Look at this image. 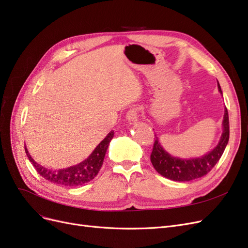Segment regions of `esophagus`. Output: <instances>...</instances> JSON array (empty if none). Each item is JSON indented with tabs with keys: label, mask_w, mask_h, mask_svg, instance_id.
<instances>
[{
	"label": "esophagus",
	"mask_w": 248,
	"mask_h": 248,
	"mask_svg": "<svg viewBox=\"0 0 248 248\" xmlns=\"http://www.w3.org/2000/svg\"><path fill=\"white\" fill-rule=\"evenodd\" d=\"M126 118L130 124H134L138 121L139 118V109L137 108H131L126 114Z\"/></svg>",
	"instance_id": "34e87169"
}]
</instances>
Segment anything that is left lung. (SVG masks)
Here are the masks:
<instances>
[{
    "instance_id": "obj_1",
    "label": "left lung",
    "mask_w": 248,
    "mask_h": 248,
    "mask_svg": "<svg viewBox=\"0 0 248 248\" xmlns=\"http://www.w3.org/2000/svg\"><path fill=\"white\" fill-rule=\"evenodd\" d=\"M217 87H218L219 92L222 94L218 81H217ZM222 126L223 132L218 145L211 152H209L208 154L202 157H199V158L181 159L172 157L168 152L164 151L163 148L160 146L158 139L156 138L153 145L151 157H150L154 169L161 176L172 180V181L179 182L191 181L193 179H198L207 175L214 168L215 164L218 162L224 149H226L228 145L230 138V124L227 108L224 110Z\"/></svg>"
}]
</instances>
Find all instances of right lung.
<instances>
[{
    "label": "right lung",
    "instance_id": "obj_1",
    "mask_svg": "<svg viewBox=\"0 0 248 248\" xmlns=\"http://www.w3.org/2000/svg\"><path fill=\"white\" fill-rule=\"evenodd\" d=\"M114 131L111 130L106 137V139L95 148L92 154L86 160L81 161L80 163L77 164V166L62 170H49L44 168L32 158L31 155L29 154L26 146L25 151L27 153L29 160L31 161L37 172L44 179L47 180V181L63 186H80L91 181L98 174V171L102 167L104 156H106L107 150L108 148V144L111 139L114 138Z\"/></svg>",
    "mask_w": 248,
    "mask_h": 248
}]
</instances>
